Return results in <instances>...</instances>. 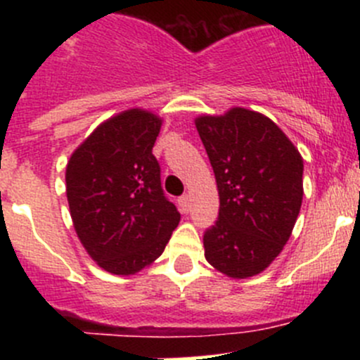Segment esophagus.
Returning <instances> with one entry per match:
<instances>
[{
	"label": "esophagus",
	"instance_id": "34e87169",
	"mask_svg": "<svg viewBox=\"0 0 360 360\" xmlns=\"http://www.w3.org/2000/svg\"><path fill=\"white\" fill-rule=\"evenodd\" d=\"M190 202H191V198H190V195H183V197L179 198V203H181V209L184 210V212H188V209H190Z\"/></svg>",
	"mask_w": 360,
	"mask_h": 360
}]
</instances>
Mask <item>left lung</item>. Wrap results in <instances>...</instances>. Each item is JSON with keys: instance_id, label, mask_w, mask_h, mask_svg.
I'll return each instance as SVG.
<instances>
[{"instance_id": "8db88e82", "label": "left lung", "mask_w": 360, "mask_h": 360, "mask_svg": "<svg viewBox=\"0 0 360 360\" xmlns=\"http://www.w3.org/2000/svg\"><path fill=\"white\" fill-rule=\"evenodd\" d=\"M195 123L219 191L217 221L203 233L205 259L228 277H252L291 237L303 200V160L256 111L233 108Z\"/></svg>"}]
</instances>
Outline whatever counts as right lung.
Masks as SVG:
<instances>
[{
	"mask_svg": "<svg viewBox=\"0 0 360 360\" xmlns=\"http://www.w3.org/2000/svg\"><path fill=\"white\" fill-rule=\"evenodd\" d=\"M162 120L130 110L97 127L72 153L66 193L75 230L101 268L132 275L163 252L181 214L153 155Z\"/></svg>",
	"mask_w": 360,
	"mask_h": 360,
	"instance_id": "1",
	"label": "right lung"
}]
</instances>
